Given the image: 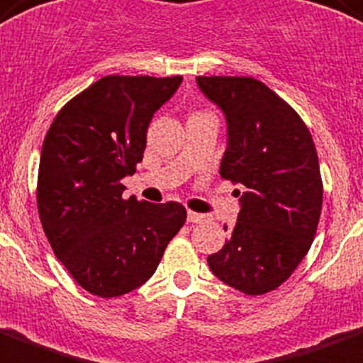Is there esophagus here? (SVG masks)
Here are the masks:
<instances>
[{
	"mask_svg": "<svg viewBox=\"0 0 363 363\" xmlns=\"http://www.w3.org/2000/svg\"><path fill=\"white\" fill-rule=\"evenodd\" d=\"M186 220H188V222H190V223H201V222H205V220H207V216H205V214H199V212L188 211Z\"/></svg>",
	"mask_w": 363,
	"mask_h": 363,
	"instance_id": "esophagus-1",
	"label": "esophagus"
}]
</instances>
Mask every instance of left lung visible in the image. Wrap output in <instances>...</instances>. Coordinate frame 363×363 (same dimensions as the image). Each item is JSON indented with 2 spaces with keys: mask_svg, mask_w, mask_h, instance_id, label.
<instances>
[{
  "mask_svg": "<svg viewBox=\"0 0 363 363\" xmlns=\"http://www.w3.org/2000/svg\"><path fill=\"white\" fill-rule=\"evenodd\" d=\"M197 87L225 117L220 175L238 191L229 240L207 257L212 274L246 294L284 284L313 242L323 182L311 134L298 113L253 78L197 76Z\"/></svg>",
  "mask_w": 363,
  "mask_h": 363,
  "instance_id": "8db88e82",
  "label": "left lung"
}]
</instances>
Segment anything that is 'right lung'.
<instances>
[{"instance_id": "right-lung-1", "label": "right lung", "mask_w": 363, "mask_h": 363, "mask_svg": "<svg viewBox=\"0 0 363 363\" xmlns=\"http://www.w3.org/2000/svg\"><path fill=\"white\" fill-rule=\"evenodd\" d=\"M181 76H106L70 100L44 138L37 203L54 253L78 285L121 296L155 274L167 242L186 222L179 203L123 199L152 117Z\"/></svg>"}]
</instances>
